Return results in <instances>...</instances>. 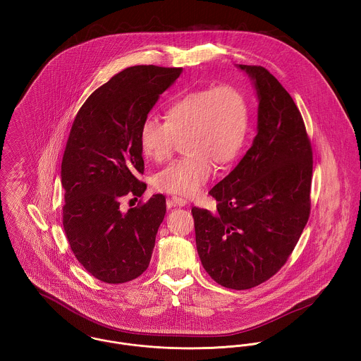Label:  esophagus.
<instances>
[{"label":"esophagus","mask_w":361,"mask_h":361,"mask_svg":"<svg viewBox=\"0 0 361 361\" xmlns=\"http://www.w3.org/2000/svg\"><path fill=\"white\" fill-rule=\"evenodd\" d=\"M186 204H188V200L178 197V196L168 199V207H185Z\"/></svg>","instance_id":"esophagus-1"}]
</instances>
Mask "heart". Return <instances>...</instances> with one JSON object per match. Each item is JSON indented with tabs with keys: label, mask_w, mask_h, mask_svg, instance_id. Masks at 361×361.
Wrapping results in <instances>:
<instances>
[{
	"label": "heart",
	"mask_w": 361,
	"mask_h": 361,
	"mask_svg": "<svg viewBox=\"0 0 361 361\" xmlns=\"http://www.w3.org/2000/svg\"><path fill=\"white\" fill-rule=\"evenodd\" d=\"M249 130L245 94L232 85L188 93L165 111V122L146 118L140 128L143 153L155 162L168 161L185 140L188 157L154 176L157 190L183 197L197 196L214 175V164L224 166L240 153Z\"/></svg>",
	"instance_id": "1"
}]
</instances>
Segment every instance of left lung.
<instances>
[{
	"instance_id": "1",
	"label": "left lung",
	"mask_w": 361,
	"mask_h": 361,
	"mask_svg": "<svg viewBox=\"0 0 361 361\" xmlns=\"http://www.w3.org/2000/svg\"><path fill=\"white\" fill-rule=\"evenodd\" d=\"M245 71L258 100L257 135L235 169L209 195L215 211L193 207L196 246L208 275L243 290L276 274L310 215L312 152L300 111L262 66Z\"/></svg>"
}]
</instances>
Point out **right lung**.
I'll use <instances>...</instances> for the list:
<instances>
[{
  "label": "right lung",
  "instance_id": "add662e5",
  "mask_svg": "<svg viewBox=\"0 0 361 361\" xmlns=\"http://www.w3.org/2000/svg\"><path fill=\"white\" fill-rule=\"evenodd\" d=\"M182 68L137 65L99 87L79 109L61 165L63 229L78 261L94 278L123 283L149 267L166 207L162 195L121 211V199L140 197L147 185L140 128Z\"/></svg>",
  "mask_w": 361,
  "mask_h": 361
}]
</instances>
